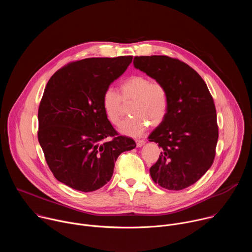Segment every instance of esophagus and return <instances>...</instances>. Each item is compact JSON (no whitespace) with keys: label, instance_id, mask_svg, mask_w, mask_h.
<instances>
[{"label":"esophagus","instance_id":"1","mask_svg":"<svg viewBox=\"0 0 252 252\" xmlns=\"http://www.w3.org/2000/svg\"><path fill=\"white\" fill-rule=\"evenodd\" d=\"M145 140H143V139H137L136 140V147L137 148H140V147H142L143 145H145Z\"/></svg>","mask_w":252,"mask_h":252}]
</instances>
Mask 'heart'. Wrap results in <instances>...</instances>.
Here are the masks:
<instances>
[{"label":"heart","instance_id":"obj_1","mask_svg":"<svg viewBox=\"0 0 252 252\" xmlns=\"http://www.w3.org/2000/svg\"><path fill=\"white\" fill-rule=\"evenodd\" d=\"M122 95L113 88H107L101 96L102 110L113 125H119L124 111V101L131 100L130 118L119 126L123 134L139 136L148 128L159 126L168 112V92L158 81H152L143 75H133L121 85Z\"/></svg>","mask_w":252,"mask_h":252}]
</instances>
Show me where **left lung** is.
Instances as JSON below:
<instances>
[{"instance_id":"8db88e82","label":"left lung","mask_w":252,"mask_h":252,"mask_svg":"<svg viewBox=\"0 0 252 252\" xmlns=\"http://www.w3.org/2000/svg\"><path fill=\"white\" fill-rule=\"evenodd\" d=\"M133 65L162 83L168 92V112L150 134L162 152L151 167L153 181L181 190L209 169L219 139L217 110L202 78L188 63L167 56H137Z\"/></svg>"}]
</instances>
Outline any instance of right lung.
<instances>
[{
    "label": "right lung",
    "mask_w": 252,
    "mask_h": 252,
    "mask_svg": "<svg viewBox=\"0 0 252 252\" xmlns=\"http://www.w3.org/2000/svg\"><path fill=\"white\" fill-rule=\"evenodd\" d=\"M132 56L68 63L49 80L40 102L38 139L54 176L84 192L111 181L119 156L135 148L105 117L101 96ZM107 138V140L105 138Z\"/></svg>",
    "instance_id": "obj_1"
}]
</instances>
